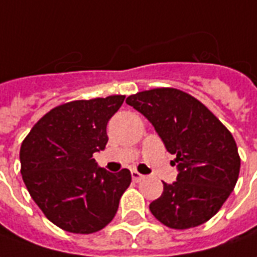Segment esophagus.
Masks as SVG:
<instances>
[{
	"label": "esophagus",
	"mask_w": 257,
	"mask_h": 257,
	"mask_svg": "<svg viewBox=\"0 0 257 257\" xmlns=\"http://www.w3.org/2000/svg\"><path fill=\"white\" fill-rule=\"evenodd\" d=\"M132 179H134L135 182H141L142 179H145V175L141 174V172H138L136 170H132Z\"/></svg>",
	"instance_id": "esophagus-1"
}]
</instances>
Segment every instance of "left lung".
I'll return each instance as SVG.
<instances>
[{"label": "left lung", "instance_id": "8db88e82", "mask_svg": "<svg viewBox=\"0 0 257 257\" xmlns=\"http://www.w3.org/2000/svg\"><path fill=\"white\" fill-rule=\"evenodd\" d=\"M126 104L142 112L175 154L174 184L164 185L150 211L174 229L197 227L221 209L238 181L241 159L232 135L191 94L172 87L139 91Z\"/></svg>", "mask_w": 257, "mask_h": 257}]
</instances>
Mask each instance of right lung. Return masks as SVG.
Wrapping results in <instances>:
<instances>
[{
	"label": "right lung",
	"mask_w": 257,
	"mask_h": 257,
	"mask_svg": "<svg viewBox=\"0 0 257 257\" xmlns=\"http://www.w3.org/2000/svg\"><path fill=\"white\" fill-rule=\"evenodd\" d=\"M125 96L75 100L40 118L21 146V174L50 221L73 234H93L115 216L131 171L108 172L93 153L108 142L107 123Z\"/></svg>",
	"instance_id": "add662e5"
}]
</instances>
